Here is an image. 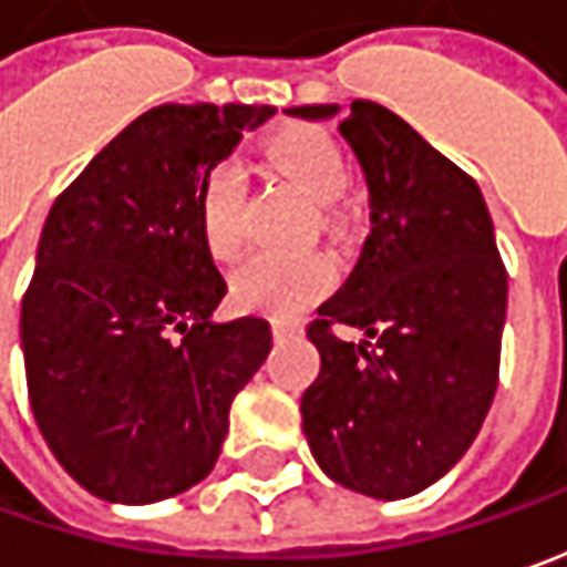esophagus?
Returning a JSON list of instances; mask_svg holds the SVG:
<instances>
[{"label":"esophagus","mask_w":567,"mask_h":567,"mask_svg":"<svg viewBox=\"0 0 567 567\" xmlns=\"http://www.w3.org/2000/svg\"><path fill=\"white\" fill-rule=\"evenodd\" d=\"M298 329H301V322L298 320H285V317H276V320H272V336H276L279 342L288 339V336H295Z\"/></svg>","instance_id":"esophagus-1"}]
</instances>
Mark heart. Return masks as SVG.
Masks as SVG:
<instances>
[{"instance_id":"obj_1","label":"heart","mask_w":567,"mask_h":567,"mask_svg":"<svg viewBox=\"0 0 567 567\" xmlns=\"http://www.w3.org/2000/svg\"><path fill=\"white\" fill-rule=\"evenodd\" d=\"M266 163L288 185L303 190L320 206V219L332 228L342 225L339 200L351 185V166L342 147L320 127L298 125L282 131L266 144ZM245 168L235 159H223L206 172L200 185V231L213 257L231 260L245 245ZM336 282V266L326 254H269L257 250L245 257L231 272V295L245 310L257 313H298Z\"/></svg>"}]
</instances>
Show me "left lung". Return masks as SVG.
<instances>
[{
    "mask_svg": "<svg viewBox=\"0 0 567 567\" xmlns=\"http://www.w3.org/2000/svg\"><path fill=\"white\" fill-rule=\"evenodd\" d=\"M329 118L339 106L288 109ZM339 131L370 185V235L307 326L320 377L303 436L336 483L408 498L455 467L498 385L508 276L477 182L380 103L354 100ZM336 324L368 332L344 343Z\"/></svg>",
    "mask_w": 567,
    "mask_h": 567,
    "instance_id": "left-lung-1",
    "label": "left lung"
}]
</instances>
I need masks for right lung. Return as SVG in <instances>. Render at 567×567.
I'll return each mask as SVG.
<instances>
[{
    "instance_id": "obj_1",
    "label": "right lung",
    "mask_w": 567,
    "mask_h": 567,
    "mask_svg": "<svg viewBox=\"0 0 567 567\" xmlns=\"http://www.w3.org/2000/svg\"><path fill=\"white\" fill-rule=\"evenodd\" d=\"M272 106L163 103L109 141L52 204L21 301L30 411L87 493L147 505L213 471L228 408L260 370V317L216 322L225 279L200 185Z\"/></svg>"
}]
</instances>
